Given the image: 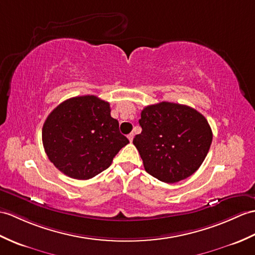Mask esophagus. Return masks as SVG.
Here are the masks:
<instances>
[{
  "mask_svg": "<svg viewBox=\"0 0 255 255\" xmlns=\"http://www.w3.org/2000/svg\"><path fill=\"white\" fill-rule=\"evenodd\" d=\"M133 137H134V133H133V132H131V133H129V134H128V139H129V141H130V142H132Z\"/></svg>",
  "mask_w": 255,
  "mask_h": 255,
  "instance_id": "obj_1",
  "label": "esophagus"
}]
</instances>
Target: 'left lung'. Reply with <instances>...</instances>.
I'll list each match as a JSON object with an SVG mask.
<instances>
[{
	"label": "left lung",
	"mask_w": 255,
	"mask_h": 255,
	"mask_svg": "<svg viewBox=\"0 0 255 255\" xmlns=\"http://www.w3.org/2000/svg\"><path fill=\"white\" fill-rule=\"evenodd\" d=\"M133 139L143 166L156 179L174 183L198 170L208 155L213 133L206 118L190 106L161 102L145 106Z\"/></svg>",
	"instance_id": "1"
}]
</instances>
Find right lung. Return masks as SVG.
Returning <instances> with one entry per match:
<instances>
[{
    "mask_svg": "<svg viewBox=\"0 0 255 255\" xmlns=\"http://www.w3.org/2000/svg\"><path fill=\"white\" fill-rule=\"evenodd\" d=\"M118 126L109 102L96 96L68 99L44 122V151L63 174L90 179L109 168L114 156L129 143Z\"/></svg>",
    "mask_w": 255,
    "mask_h": 255,
    "instance_id": "obj_1",
    "label": "right lung"
}]
</instances>
